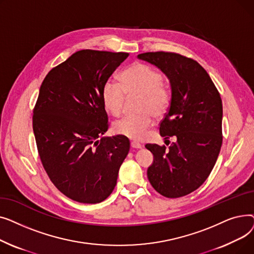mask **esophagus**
I'll list each match as a JSON object with an SVG mask.
<instances>
[{"label": "esophagus", "mask_w": 254, "mask_h": 254, "mask_svg": "<svg viewBox=\"0 0 254 254\" xmlns=\"http://www.w3.org/2000/svg\"><path fill=\"white\" fill-rule=\"evenodd\" d=\"M130 147L131 148H135V149H139V148H142V145L140 143H138V142L132 141V142H130Z\"/></svg>", "instance_id": "1"}]
</instances>
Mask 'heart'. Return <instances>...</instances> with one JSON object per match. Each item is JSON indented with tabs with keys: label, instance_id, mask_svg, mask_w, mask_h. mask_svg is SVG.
<instances>
[{
	"label": "heart",
	"instance_id": "obj_1",
	"mask_svg": "<svg viewBox=\"0 0 254 254\" xmlns=\"http://www.w3.org/2000/svg\"><path fill=\"white\" fill-rule=\"evenodd\" d=\"M127 97H141L138 115L127 116L113 126L117 135L131 140L143 139L153 125V115L162 117L169 109L172 91L163 83V74L153 66L136 63L127 68L120 77V84L108 80L103 86V103L113 116L124 111Z\"/></svg>",
	"mask_w": 254,
	"mask_h": 254
}]
</instances>
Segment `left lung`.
I'll list each match as a JSON object with an SVG mask.
<instances>
[{"mask_svg": "<svg viewBox=\"0 0 254 254\" xmlns=\"http://www.w3.org/2000/svg\"><path fill=\"white\" fill-rule=\"evenodd\" d=\"M138 58L161 69L172 91L159 134L175 141L169 148L145 145L153 154L147 177L162 195L184 196L206 181L217 161L222 144L221 98L209 74L192 59L164 51L141 53Z\"/></svg>", "mask_w": 254, "mask_h": 254, "instance_id": "8db88e82", "label": "left lung"}]
</instances>
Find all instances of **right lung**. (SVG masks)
I'll list each match as a JSON object with an SVG mask.
<instances>
[{
  "mask_svg": "<svg viewBox=\"0 0 254 254\" xmlns=\"http://www.w3.org/2000/svg\"><path fill=\"white\" fill-rule=\"evenodd\" d=\"M128 53L84 49L49 71L34 108L33 129L42 165L56 188L73 201L103 202L113 191L129 150L109 127L103 86Z\"/></svg>",
  "mask_w": 254,
  "mask_h": 254,
  "instance_id": "add662e5",
  "label": "right lung"
}]
</instances>
